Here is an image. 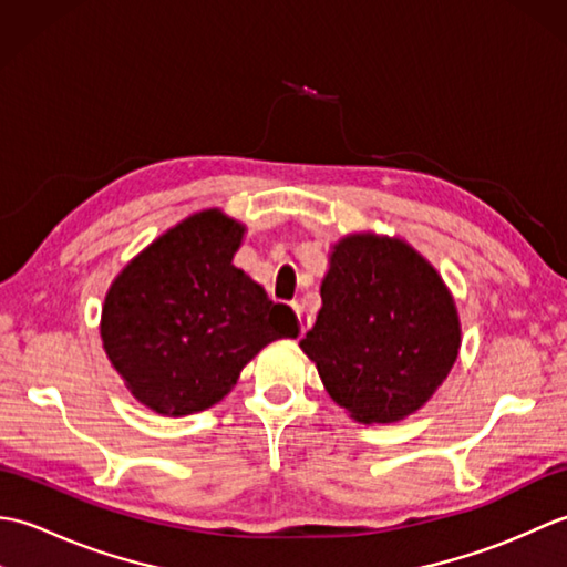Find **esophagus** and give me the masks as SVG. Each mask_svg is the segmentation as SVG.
Here are the masks:
<instances>
[{
    "instance_id": "obj_1",
    "label": "esophagus",
    "mask_w": 567,
    "mask_h": 567,
    "mask_svg": "<svg viewBox=\"0 0 567 567\" xmlns=\"http://www.w3.org/2000/svg\"><path fill=\"white\" fill-rule=\"evenodd\" d=\"M292 309H295L297 321H299V331L307 333V329L311 327V315H309V311H307L302 305H299V302H295V305H292Z\"/></svg>"
}]
</instances>
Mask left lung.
Segmentation results:
<instances>
[{"label":"left lung","instance_id":"obj_1","mask_svg":"<svg viewBox=\"0 0 567 567\" xmlns=\"http://www.w3.org/2000/svg\"><path fill=\"white\" fill-rule=\"evenodd\" d=\"M317 323L299 346L336 404L363 424H390L449 375L461 323L431 265L402 240L348 236L331 252Z\"/></svg>","mask_w":567,"mask_h":567}]
</instances>
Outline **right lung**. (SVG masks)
Here are the masks:
<instances>
[{
    "mask_svg": "<svg viewBox=\"0 0 567 567\" xmlns=\"http://www.w3.org/2000/svg\"><path fill=\"white\" fill-rule=\"evenodd\" d=\"M244 226L209 209L131 260L102 311V341L138 402L185 416L231 392L270 341L297 336L290 307L231 265Z\"/></svg>",
    "mask_w": 567,
    "mask_h": 567,
    "instance_id": "obj_1",
    "label": "right lung"
}]
</instances>
